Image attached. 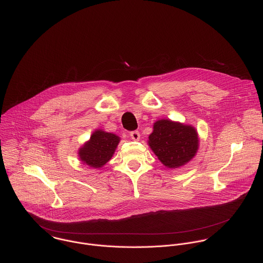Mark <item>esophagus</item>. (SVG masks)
Wrapping results in <instances>:
<instances>
[{
  "label": "esophagus",
  "instance_id": "34e87169",
  "mask_svg": "<svg viewBox=\"0 0 263 263\" xmlns=\"http://www.w3.org/2000/svg\"><path fill=\"white\" fill-rule=\"evenodd\" d=\"M129 135H130V137H131L133 140H139V138H140V133H139L138 131H131V132L129 133Z\"/></svg>",
  "mask_w": 263,
  "mask_h": 263
}]
</instances>
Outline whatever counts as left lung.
I'll return each mask as SVG.
<instances>
[{"label": "left lung", "mask_w": 263, "mask_h": 263, "mask_svg": "<svg viewBox=\"0 0 263 263\" xmlns=\"http://www.w3.org/2000/svg\"><path fill=\"white\" fill-rule=\"evenodd\" d=\"M148 145L165 166L177 168L195 157L199 138L192 126L160 120L154 124L153 133L148 136Z\"/></svg>", "instance_id": "8db88e82"}]
</instances>
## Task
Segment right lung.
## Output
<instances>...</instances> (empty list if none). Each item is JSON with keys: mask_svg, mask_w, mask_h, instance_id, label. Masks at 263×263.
<instances>
[{"mask_svg": "<svg viewBox=\"0 0 263 263\" xmlns=\"http://www.w3.org/2000/svg\"><path fill=\"white\" fill-rule=\"evenodd\" d=\"M119 142L117 135L97 130L80 148V159L91 167H101L111 159Z\"/></svg>", "mask_w": 263, "mask_h": 263, "instance_id": "right-lung-1", "label": "right lung"}]
</instances>
